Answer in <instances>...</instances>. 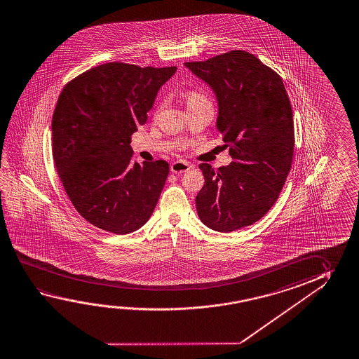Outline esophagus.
<instances>
[{
	"label": "esophagus",
	"instance_id": "obj_1",
	"mask_svg": "<svg viewBox=\"0 0 359 359\" xmlns=\"http://www.w3.org/2000/svg\"><path fill=\"white\" fill-rule=\"evenodd\" d=\"M190 168H191L190 164L187 163V161H184V160H177V161H174V163L170 165L171 172H174V174L187 172V171L190 170Z\"/></svg>",
	"mask_w": 359,
	"mask_h": 359
}]
</instances>
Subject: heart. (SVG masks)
I'll list each match as a JSON object with an SVG mask.
<instances>
[{
  "label": "heart",
  "instance_id": "obj_1",
  "mask_svg": "<svg viewBox=\"0 0 359 359\" xmlns=\"http://www.w3.org/2000/svg\"><path fill=\"white\" fill-rule=\"evenodd\" d=\"M204 100H208V97H206L204 93H201L199 90H191L187 94V104H188V106L194 105V104H198L200 101Z\"/></svg>",
  "mask_w": 359,
  "mask_h": 359
}]
</instances>
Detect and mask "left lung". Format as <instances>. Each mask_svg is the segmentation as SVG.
<instances>
[{
  "label": "left lung",
  "mask_w": 359,
  "mask_h": 359,
  "mask_svg": "<svg viewBox=\"0 0 359 359\" xmlns=\"http://www.w3.org/2000/svg\"><path fill=\"white\" fill-rule=\"evenodd\" d=\"M217 96V128L233 161L199 165L205 184L196 210L208 228L230 233L258 222L274 205L292 168L293 111L282 77L253 53L233 50L185 62Z\"/></svg>",
  "instance_id": "obj_1"
}]
</instances>
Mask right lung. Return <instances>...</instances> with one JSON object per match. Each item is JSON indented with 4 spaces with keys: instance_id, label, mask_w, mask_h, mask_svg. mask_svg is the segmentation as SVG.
<instances>
[{
    "instance_id": "add662e5",
    "label": "right lung",
    "mask_w": 359,
    "mask_h": 359,
    "mask_svg": "<svg viewBox=\"0 0 359 359\" xmlns=\"http://www.w3.org/2000/svg\"><path fill=\"white\" fill-rule=\"evenodd\" d=\"M175 71L107 62L61 91L51 128L53 161L72 205L96 228L129 234L151 217L169 164L136 163L130 142Z\"/></svg>"
}]
</instances>
